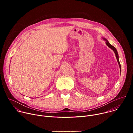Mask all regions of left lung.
Segmentation results:
<instances>
[{
    "instance_id": "left-lung-1",
    "label": "left lung",
    "mask_w": 133,
    "mask_h": 133,
    "mask_svg": "<svg viewBox=\"0 0 133 133\" xmlns=\"http://www.w3.org/2000/svg\"><path fill=\"white\" fill-rule=\"evenodd\" d=\"M104 40H105L106 41V45L110 48H111L114 51V52H115V55H116V59H117V62H118V64H119V67H120V68H121V64H120V63H119V57H118V52H117V50H116V49L115 48V47H114L113 46H112L111 45H110L109 43V42L106 39H104Z\"/></svg>"
}]
</instances>
